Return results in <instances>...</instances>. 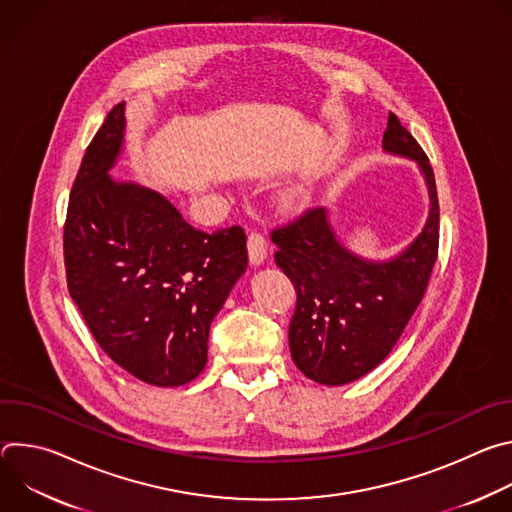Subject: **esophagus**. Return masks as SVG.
<instances>
[{"instance_id":"esophagus-1","label":"esophagus","mask_w":512,"mask_h":512,"mask_svg":"<svg viewBox=\"0 0 512 512\" xmlns=\"http://www.w3.org/2000/svg\"><path fill=\"white\" fill-rule=\"evenodd\" d=\"M247 245H249V259H251V263L253 265H261L267 259V253H269L267 239L261 233L253 231V233H249V243Z\"/></svg>"}]
</instances>
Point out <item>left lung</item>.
Listing matches in <instances>:
<instances>
[{
    "mask_svg": "<svg viewBox=\"0 0 512 512\" xmlns=\"http://www.w3.org/2000/svg\"><path fill=\"white\" fill-rule=\"evenodd\" d=\"M383 148L419 164L431 198L421 235L399 257L369 263L352 255L338 243L322 206L271 231L275 263L298 294L289 322L291 358L322 385L352 383L385 360L421 304L437 261L440 202L429 158L395 113H389Z\"/></svg>",
    "mask_w": 512,
    "mask_h": 512,
    "instance_id": "left-lung-1",
    "label": "left lung"
}]
</instances>
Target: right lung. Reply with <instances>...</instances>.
Returning a JSON list of instances; mask_svg holds the SVG:
<instances>
[{
  "mask_svg": "<svg viewBox=\"0 0 512 512\" xmlns=\"http://www.w3.org/2000/svg\"><path fill=\"white\" fill-rule=\"evenodd\" d=\"M117 103L89 143L64 221L68 294L103 352L135 379H196L210 322L247 269L243 227L204 233L158 192L111 180L123 143Z\"/></svg>",
  "mask_w": 512,
  "mask_h": 512,
  "instance_id": "right-lung-1",
  "label": "right lung"
}]
</instances>
